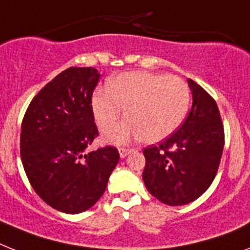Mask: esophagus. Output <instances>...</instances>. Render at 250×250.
<instances>
[{"instance_id": "esophagus-1", "label": "esophagus", "mask_w": 250, "mask_h": 250, "mask_svg": "<svg viewBox=\"0 0 250 250\" xmlns=\"http://www.w3.org/2000/svg\"><path fill=\"white\" fill-rule=\"evenodd\" d=\"M131 150H133V148H124V147L119 148V153H120V157L121 158L126 157L127 154H129Z\"/></svg>"}]
</instances>
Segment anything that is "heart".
<instances>
[{
	"mask_svg": "<svg viewBox=\"0 0 250 250\" xmlns=\"http://www.w3.org/2000/svg\"><path fill=\"white\" fill-rule=\"evenodd\" d=\"M190 103V89L174 75L130 71L108 82V89H97L92 97V111L102 131L112 127L127 108L129 119L104 133L113 144L143 138L154 143L174 134L185 120Z\"/></svg>",
	"mask_w": 250,
	"mask_h": 250,
	"instance_id": "obj_1",
	"label": "heart"
}]
</instances>
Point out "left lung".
Instances as JSON below:
<instances>
[{"label":"left lung","instance_id":"left-lung-1","mask_svg":"<svg viewBox=\"0 0 250 250\" xmlns=\"http://www.w3.org/2000/svg\"><path fill=\"white\" fill-rule=\"evenodd\" d=\"M190 112L180 127L158 146L144 148L143 180L150 194L168 206H184L207 190L217 174L225 144L216 101L188 79Z\"/></svg>","mask_w":250,"mask_h":250}]
</instances>
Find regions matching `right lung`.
<instances>
[{"mask_svg": "<svg viewBox=\"0 0 250 250\" xmlns=\"http://www.w3.org/2000/svg\"><path fill=\"white\" fill-rule=\"evenodd\" d=\"M100 76L94 67L63 70L39 90L22 119L20 156L29 183L65 213L94 206L120 158L112 146L88 150L98 137L92 96Z\"/></svg>", "mask_w": 250, "mask_h": 250, "instance_id": "add662e5", "label": "right lung"}]
</instances>
